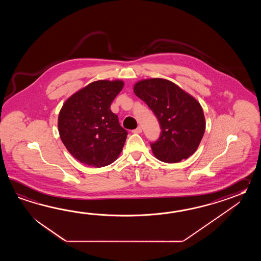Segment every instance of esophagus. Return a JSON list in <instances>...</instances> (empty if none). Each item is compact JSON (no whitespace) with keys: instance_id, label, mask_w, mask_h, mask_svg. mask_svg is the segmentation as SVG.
<instances>
[{"instance_id":"esophagus-1","label":"esophagus","mask_w":261,"mask_h":261,"mask_svg":"<svg viewBox=\"0 0 261 261\" xmlns=\"http://www.w3.org/2000/svg\"><path fill=\"white\" fill-rule=\"evenodd\" d=\"M133 133H142V128H140L138 127L137 128H135V129H133Z\"/></svg>"}]
</instances>
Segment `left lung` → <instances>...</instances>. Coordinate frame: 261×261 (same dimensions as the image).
<instances>
[{
  "label": "left lung",
  "mask_w": 261,
  "mask_h": 261,
  "mask_svg": "<svg viewBox=\"0 0 261 261\" xmlns=\"http://www.w3.org/2000/svg\"><path fill=\"white\" fill-rule=\"evenodd\" d=\"M133 91L154 112L161 125V137L151 144L155 158L176 163L193 155L205 132L200 102L164 78L140 80L133 86Z\"/></svg>",
  "instance_id": "left-lung-1"
}]
</instances>
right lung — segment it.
<instances>
[{"mask_svg": "<svg viewBox=\"0 0 261 261\" xmlns=\"http://www.w3.org/2000/svg\"><path fill=\"white\" fill-rule=\"evenodd\" d=\"M122 80H98L69 97L58 118L60 137L70 154L89 166L100 168L120 155L128 133L110 109L122 90Z\"/></svg>", "mask_w": 261, "mask_h": 261, "instance_id": "add662e5", "label": "right lung"}]
</instances>
